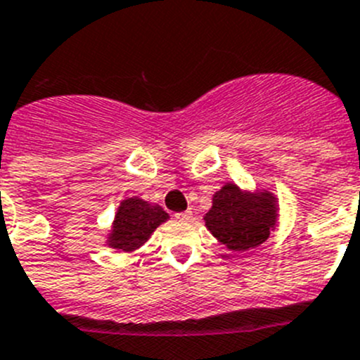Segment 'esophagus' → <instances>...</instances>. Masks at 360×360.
I'll use <instances>...</instances> for the list:
<instances>
[{"mask_svg":"<svg viewBox=\"0 0 360 360\" xmlns=\"http://www.w3.org/2000/svg\"><path fill=\"white\" fill-rule=\"evenodd\" d=\"M174 217H176V219H184V221H187V219H191V217H193V212H191V210H186V212H178V214H174Z\"/></svg>","mask_w":360,"mask_h":360,"instance_id":"34e87169","label":"esophagus"}]
</instances>
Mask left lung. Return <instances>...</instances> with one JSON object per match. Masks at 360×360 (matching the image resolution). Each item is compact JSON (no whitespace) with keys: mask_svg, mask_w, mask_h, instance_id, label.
Instances as JSON below:
<instances>
[{"mask_svg":"<svg viewBox=\"0 0 360 360\" xmlns=\"http://www.w3.org/2000/svg\"><path fill=\"white\" fill-rule=\"evenodd\" d=\"M205 226L233 252L260 246L276 225V198L271 193H246L226 184L212 196V209L205 214Z\"/></svg>","mask_w":360,"mask_h":360,"instance_id":"obj_1","label":"left lung"}]
</instances>
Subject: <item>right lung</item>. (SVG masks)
I'll use <instances>...</instances> for the list:
<instances>
[{"mask_svg": "<svg viewBox=\"0 0 360 360\" xmlns=\"http://www.w3.org/2000/svg\"><path fill=\"white\" fill-rule=\"evenodd\" d=\"M167 212L158 205L144 202L141 198L123 200L112 223L108 246L121 252H134L143 246L158 225L167 219Z\"/></svg>", "mask_w": 360, "mask_h": 360, "instance_id": "obj_1", "label": "right lung"}]
</instances>
